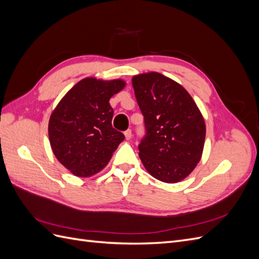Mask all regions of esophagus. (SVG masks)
<instances>
[{
  "mask_svg": "<svg viewBox=\"0 0 259 259\" xmlns=\"http://www.w3.org/2000/svg\"><path fill=\"white\" fill-rule=\"evenodd\" d=\"M124 135H125V139L130 140V139L132 138V131H131V130H127L126 132L124 133Z\"/></svg>",
  "mask_w": 259,
  "mask_h": 259,
  "instance_id": "1",
  "label": "esophagus"
}]
</instances>
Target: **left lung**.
<instances>
[{"label": "left lung", "instance_id": "left-lung-1", "mask_svg": "<svg viewBox=\"0 0 259 259\" xmlns=\"http://www.w3.org/2000/svg\"><path fill=\"white\" fill-rule=\"evenodd\" d=\"M132 83L146 126L139 158L152 177L178 183L201 160L206 133L202 113L182 85L159 72L135 75Z\"/></svg>", "mask_w": 259, "mask_h": 259}]
</instances>
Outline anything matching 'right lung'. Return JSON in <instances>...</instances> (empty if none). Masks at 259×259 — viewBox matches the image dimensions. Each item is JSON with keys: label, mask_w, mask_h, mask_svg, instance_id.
<instances>
[{"label": "right lung", "mask_w": 259, "mask_h": 259, "mask_svg": "<svg viewBox=\"0 0 259 259\" xmlns=\"http://www.w3.org/2000/svg\"><path fill=\"white\" fill-rule=\"evenodd\" d=\"M125 88L123 80L85 77L54 109L49 137L57 160L74 176L91 177L103 169L124 135L112 127L109 100Z\"/></svg>", "instance_id": "1"}]
</instances>
